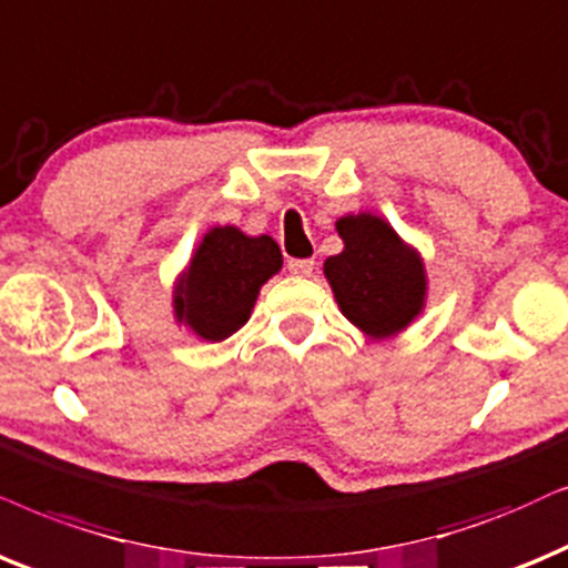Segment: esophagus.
Returning <instances> with one entry per match:
<instances>
[{
  "instance_id": "1",
  "label": "esophagus",
  "mask_w": 568,
  "mask_h": 568,
  "mask_svg": "<svg viewBox=\"0 0 568 568\" xmlns=\"http://www.w3.org/2000/svg\"><path fill=\"white\" fill-rule=\"evenodd\" d=\"M312 270H314V260H288L291 275L306 277V275H312Z\"/></svg>"
}]
</instances>
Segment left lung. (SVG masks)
Segmentation results:
<instances>
[{
  "label": "left lung",
  "mask_w": 568,
  "mask_h": 568,
  "mask_svg": "<svg viewBox=\"0 0 568 568\" xmlns=\"http://www.w3.org/2000/svg\"><path fill=\"white\" fill-rule=\"evenodd\" d=\"M346 248L325 262L337 306L372 337L404 329L425 304V267L416 251L375 214L337 220Z\"/></svg>",
  "instance_id": "8db88e82"
}]
</instances>
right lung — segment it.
<instances>
[{
    "instance_id": "1",
    "label": "right lung",
    "mask_w": 568,
    "mask_h": 568,
    "mask_svg": "<svg viewBox=\"0 0 568 568\" xmlns=\"http://www.w3.org/2000/svg\"><path fill=\"white\" fill-rule=\"evenodd\" d=\"M283 267L270 235L248 239L239 227H212L175 288V314L204 341H225L246 325L256 293Z\"/></svg>"
}]
</instances>
